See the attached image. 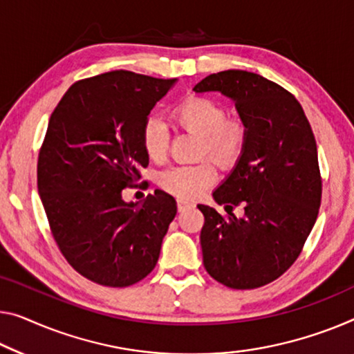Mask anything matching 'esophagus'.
Returning a JSON list of instances; mask_svg holds the SVG:
<instances>
[{"label":"esophagus","instance_id":"esophagus-1","mask_svg":"<svg viewBox=\"0 0 354 354\" xmlns=\"http://www.w3.org/2000/svg\"><path fill=\"white\" fill-rule=\"evenodd\" d=\"M176 207H178V211H184L189 207H194V203L189 202V200H186V198H178L176 200Z\"/></svg>","mask_w":354,"mask_h":354}]
</instances>
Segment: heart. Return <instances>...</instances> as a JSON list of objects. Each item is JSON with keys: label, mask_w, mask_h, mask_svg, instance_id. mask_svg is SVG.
<instances>
[{"label": "heart", "mask_w": 354, "mask_h": 354, "mask_svg": "<svg viewBox=\"0 0 354 354\" xmlns=\"http://www.w3.org/2000/svg\"><path fill=\"white\" fill-rule=\"evenodd\" d=\"M223 103L203 95H189L171 111L178 129L200 136L198 156H209L225 168L239 163L250 140V129L243 119L227 118ZM167 124L157 115H149L141 129V143L147 157L163 160L168 151ZM213 160L203 159L192 165H175L159 175V186L181 198H192L216 181Z\"/></svg>", "instance_id": "1"}]
</instances>
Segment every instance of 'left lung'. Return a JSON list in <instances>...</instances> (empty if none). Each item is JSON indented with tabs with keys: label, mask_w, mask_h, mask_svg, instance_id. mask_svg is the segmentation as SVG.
<instances>
[{
	"label": "left lung",
	"mask_w": 354,
	"mask_h": 354,
	"mask_svg": "<svg viewBox=\"0 0 354 354\" xmlns=\"http://www.w3.org/2000/svg\"><path fill=\"white\" fill-rule=\"evenodd\" d=\"M194 91L230 97L250 129L243 156L213 192L227 214L197 205L203 266L227 288L266 286L295 262L318 218L323 181L312 125L291 92L256 73H214Z\"/></svg>",
	"instance_id": "8db88e82"
}]
</instances>
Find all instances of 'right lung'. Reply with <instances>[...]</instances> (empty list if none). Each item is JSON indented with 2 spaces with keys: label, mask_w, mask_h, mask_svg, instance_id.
Wrapping results in <instances>:
<instances>
[{
  "label": "right lung",
  "mask_w": 354,
  "mask_h": 354,
  "mask_svg": "<svg viewBox=\"0 0 354 354\" xmlns=\"http://www.w3.org/2000/svg\"><path fill=\"white\" fill-rule=\"evenodd\" d=\"M176 79L109 71L76 81L63 95L38 156V191L63 257L91 281L127 288L154 270L176 216L163 191L125 203L149 157L141 129Z\"/></svg>",
  "instance_id": "obj_1"
}]
</instances>
